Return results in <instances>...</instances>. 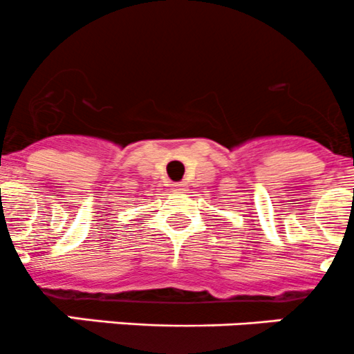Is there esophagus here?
Returning a JSON list of instances; mask_svg holds the SVG:
<instances>
[{
    "instance_id": "1",
    "label": "esophagus",
    "mask_w": 354,
    "mask_h": 354,
    "mask_svg": "<svg viewBox=\"0 0 354 354\" xmlns=\"http://www.w3.org/2000/svg\"><path fill=\"white\" fill-rule=\"evenodd\" d=\"M172 187L176 189V191H184V189H185V182H176V184H174Z\"/></svg>"
}]
</instances>
